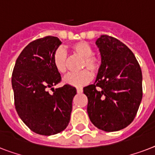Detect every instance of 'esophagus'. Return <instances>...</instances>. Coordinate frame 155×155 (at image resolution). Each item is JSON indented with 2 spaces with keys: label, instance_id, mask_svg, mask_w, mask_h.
<instances>
[{
  "label": "esophagus",
  "instance_id": "1",
  "mask_svg": "<svg viewBox=\"0 0 155 155\" xmlns=\"http://www.w3.org/2000/svg\"><path fill=\"white\" fill-rule=\"evenodd\" d=\"M76 91H77L78 93H82V92H83V87H76Z\"/></svg>",
  "mask_w": 155,
  "mask_h": 155
}]
</instances>
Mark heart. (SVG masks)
<instances>
[{"instance_id": "1", "label": "heart", "mask_w": 155, "mask_h": 155, "mask_svg": "<svg viewBox=\"0 0 155 155\" xmlns=\"http://www.w3.org/2000/svg\"><path fill=\"white\" fill-rule=\"evenodd\" d=\"M71 49L72 52L77 55L84 58L82 63V68H87L92 72L96 73L100 68L99 61L95 58L93 54V50L87 42L80 41L71 45ZM67 62L68 57L67 53L63 48H58L56 50L53 56V63L56 70L59 73H65L67 71ZM92 75L89 71H81L77 73H69L63 78V83L71 86L80 87L83 85L87 84L92 80Z\"/></svg>"}]
</instances>
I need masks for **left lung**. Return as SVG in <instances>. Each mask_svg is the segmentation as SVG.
<instances>
[{"label": "left lung", "mask_w": 155, "mask_h": 155, "mask_svg": "<svg viewBox=\"0 0 155 155\" xmlns=\"http://www.w3.org/2000/svg\"><path fill=\"white\" fill-rule=\"evenodd\" d=\"M96 44L101 64L94 84L84 87L87 114L99 130L118 131L137 114L142 99V70L134 53L115 38L101 35Z\"/></svg>", "instance_id": "left-lung-1"}]
</instances>
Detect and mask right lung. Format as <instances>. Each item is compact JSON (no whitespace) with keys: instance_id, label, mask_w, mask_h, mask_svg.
Masks as SVG:
<instances>
[{"instance_id":"add662e5","label":"right lung","mask_w":155,"mask_h":155,"mask_svg":"<svg viewBox=\"0 0 155 155\" xmlns=\"http://www.w3.org/2000/svg\"><path fill=\"white\" fill-rule=\"evenodd\" d=\"M57 37L47 36L33 41L21 52L12 74L14 104L18 116L33 132L54 135L65 130L70 121L72 100L76 89L69 84L48 87L60 82L53 56L61 45Z\"/></svg>"}]
</instances>
